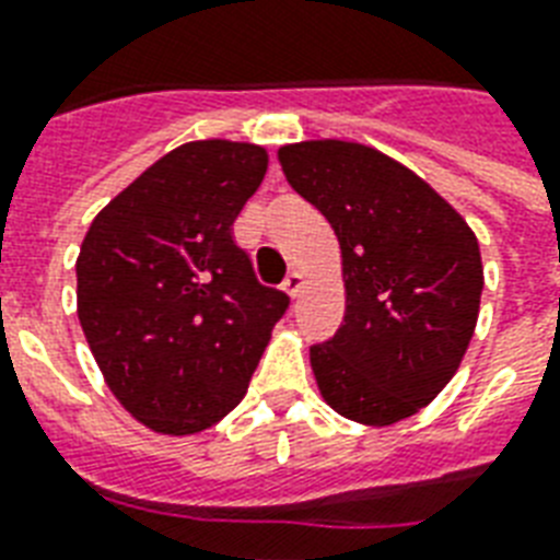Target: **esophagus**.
<instances>
[{
    "label": "esophagus",
    "instance_id": "1",
    "mask_svg": "<svg viewBox=\"0 0 560 560\" xmlns=\"http://www.w3.org/2000/svg\"><path fill=\"white\" fill-rule=\"evenodd\" d=\"M302 284H305V281H302V272L293 270V272H288V279H284V284H281V288H284V293H288V296L296 299L299 293H302Z\"/></svg>",
    "mask_w": 560,
    "mask_h": 560
}]
</instances>
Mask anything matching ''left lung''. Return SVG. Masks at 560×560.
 Listing matches in <instances>:
<instances>
[{
	"instance_id": "8db88e82",
	"label": "left lung",
	"mask_w": 560,
	"mask_h": 560,
	"mask_svg": "<svg viewBox=\"0 0 560 560\" xmlns=\"http://www.w3.org/2000/svg\"><path fill=\"white\" fill-rule=\"evenodd\" d=\"M279 162L340 241L346 316L311 346L323 398L360 424L416 416L451 383L477 328V235L418 174L366 144H284Z\"/></svg>"
}]
</instances>
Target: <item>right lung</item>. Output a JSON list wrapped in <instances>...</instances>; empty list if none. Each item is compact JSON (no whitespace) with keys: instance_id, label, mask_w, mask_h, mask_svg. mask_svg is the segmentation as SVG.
Segmentation results:
<instances>
[{"instance_id":"add662e5","label":"right lung","mask_w":560,"mask_h":560,"mask_svg":"<svg viewBox=\"0 0 560 560\" xmlns=\"http://www.w3.org/2000/svg\"><path fill=\"white\" fill-rule=\"evenodd\" d=\"M267 174L258 144H179L98 211L78 255V319L121 407L165 435L246 395L288 293L255 279L232 223Z\"/></svg>"}]
</instances>
